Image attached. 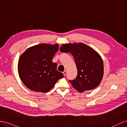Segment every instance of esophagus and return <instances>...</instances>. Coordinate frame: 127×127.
I'll return each instance as SVG.
<instances>
[{
  "mask_svg": "<svg viewBox=\"0 0 127 127\" xmlns=\"http://www.w3.org/2000/svg\"><path fill=\"white\" fill-rule=\"evenodd\" d=\"M63 74H64V76H65V75H66V70H64V71Z\"/></svg>",
  "mask_w": 127,
  "mask_h": 127,
  "instance_id": "34e87169",
  "label": "esophagus"
}]
</instances>
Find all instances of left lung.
<instances>
[{
  "label": "left lung",
  "mask_w": 127,
  "mask_h": 127,
  "mask_svg": "<svg viewBox=\"0 0 127 127\" xmlns=\"http://www.w3.org/2000/svg\"><path fill=\"white\" fill-rule=\"evenodd\" d=\"M60 49L62 53H70L74 58L77 76L74 79L69 80L74 89L82 93L99 85L103 74V64L95 50L82 43L64 44Z\"/></svg>",
  "instance_id": "8db88e82"
}]
</instances>
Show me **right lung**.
Returning a JSON list of instances; mask_svg holds the SVG:
<instances>
[{
    "instance_id": "right-lung-1",
    "label": "right lung",
    "mask_w": 127,
    "mask_h": 127,
    "mask_svg": "<svg viewBox=\"0 0 127 127\" xmlns=\"http://www.w3.org/2000/svg\"><path fill=\"white\" fill-rule=\"evenodd\" d=\"M57 44H40L29 48L18 62V72L25 86L35 92L50 91L63 73L57 70V63L52 62L58 50Z\"/></svg>"
}]
</instances>
